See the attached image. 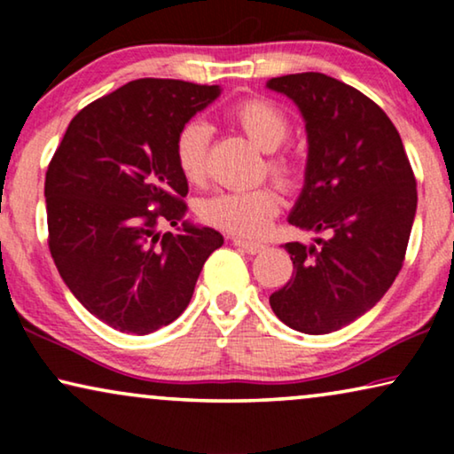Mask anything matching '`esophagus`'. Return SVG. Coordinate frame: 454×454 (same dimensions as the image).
Returning a JSON list of instances; mask_svg holds the SVG:
<instances>
[{
  "instance_id": "obj_1",
  "label": "esophagus",
  "mask_w": 454,
  "mask_h": 454,
  "mask_svg": "<svg viewBox=\"0 0 454 454\" xmlns=\"http://www.w3.org/2000/svg\"><path fill=\"white\" fill-rule=\"evenodd\" d=\"M233 244L239 246L241 250H246L247 254H258L264 250V244H260V241H247V239H241V238H233Z\"/></svg>"
}]
</instances>
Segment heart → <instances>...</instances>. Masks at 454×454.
Segmentation results:
<instances>
[{
    "label": "heart",
    "instance_id": "1",
    "mask_svg": "<svg viewBox=\"0 0 454 454\" xmlns=\"http://www.w3.org/2000/svg\"><path fill=\"white\" fill-rule=\"evenodd\" d=\"M229 117L244 129L254 145L266 153L281 146L289 134V117L269 98H244L233 105ZM208 140V126L200 120L184 123L176 136L173 157H176L179 173L188 184H200L207 176ZM266 167L270 176L285 188H291L300 179V163L291 154H272ZM278 204H281L278 192L272 185H260L252 190L216 192L198 202V215L204 223L221 231L252 238L269 227L272 216L277 215Z\"/></svg>",
    "mask_w": 454,
    "mask_h": 454
}]
</instances>
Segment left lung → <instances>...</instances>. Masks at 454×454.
Instances as JSON below:
<instances>
[{"label":"left lung","instance_id":"obj_1","mask_svg":"<svg viewBox=\"0 0 454 454\" xmlns=\"http://www.w3.org/2000/svg\"><path fill=\"white\" fill-rule=\"evenodd\" d=\"M308 132V163L291 225L328 233L318 246L289 241L294 277L270 295L294 331H339L376 306L399 275L418 190L401 136L378 105L320 72L270 78Z\"/></svg>","mask_w":454,"mask_h":454}]
</instances>
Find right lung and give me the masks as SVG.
I'll list each match as a JSON object with an SVG mask.
<instances>
[{
  "label": "right lung",
  "mask_w": 454,
  "mask_h": 454,
  "mask_svg": "<svg viewBox=\"0 0 454 454\" xmlns=\"http://www.w3.org/2000/svg\"><path fill=\"white\" fill-rule=\"evenodd\" d=\"M219 86L140 78L84 107L45 176L49 252L74 297L105 325L148 334L188 308L223 235L184 221L188 182L173 145Z\"/></svg>",
  "instance_id": "obj_1"
}]
</instances>
